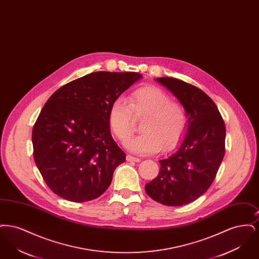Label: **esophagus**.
<instances>
[{
	"instance_id": "34e87169",
	"label": "esophagus",
	"mask_w": 259,
	"mask_h": 259,
	"mask_svg": "<svg viewBox=\"0 0 259 259\" xmlns=\"http://www.w3.org/2000/svg\"><path fill=\"white\" fill-rule=\"evenodd\" d=\"M126 160L129 161V162H131V161H134V162H140L141 159L140 158H137V157H134V156H132V155H127L126 156Z\"/></svg>"
}]
</instances>
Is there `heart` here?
<instances>
[{
	"instance_id": "1",
	"label": "heart",
	"mask_w": 259,
	"mask_h": 259,
	"mask_svg": "<svg viewBox=\"0 0 259 259\" xmlns=\"http://www.w3.org/2000/svg\"><path fill=\"white\" fill-rule=\"evenodd\" d=\"M142 133L124 143L136 154H153L163 148H176L185 135L187 115L184 107L156 87H142L131 92L128 102L123 98L111 103L108 120L111 132L119 141L132 135L135 119H142Z\"/></svg>"
}]
</instances>
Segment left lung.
Segmentation results:
<instances>
[{
  "label": "left lung",
  "instance_id": "1",
  "mask_svg": "<svg viewBox=\"0 0 259 259\" xmlns=\"http://www.w3.org/2000/svg\"><path fill=\"white\" fill-rule=\"evenodd\" d=\"M155 80L184 106L187 127L177 150L159 161V174L146 185V192L165 206H184L212 184L225 152V124L217 105L198 87L167 76Z\"/></svg>",
  "mask_w": 259,
  "mask_h": 259
}]
</instances>
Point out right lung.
<instances>
[{"mask_svg":"<svg viewBox=\"0 0 259 259\" xmlns=\"http://www.w3.org/2000/svg\"><path fill=\"white\" fill-rule=\"evenodd\" d=\"M143 75L95 72L63 85L33 127L37 169L50 189L72 202L101 196L126 155L110 132L111 103Z\"/></svg>","mask_w":259,"mask_h":259,"instance_id":"add662e5","label":"right lung"}]
</instances>
